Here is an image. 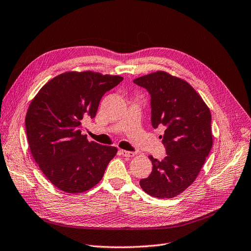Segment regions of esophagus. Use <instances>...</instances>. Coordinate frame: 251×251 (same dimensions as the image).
<instances>
[{
  "label": "esophagus",
  "instance_id": "obj_1",
  "mask_svg": "<svg viewBox=\"0 0 251 251\" xmlns=\"http://www.w3.org/2000/svg\"><path fill=\"white\" fill-rule=\"evenodd\" d=\"M120 154H121L123 157H126V158H132V157L135 156L134 151H124V150L120 151Z\"/></svg>",
  "mask_w": 251,
  "mask_h": 251
}]
</instances>
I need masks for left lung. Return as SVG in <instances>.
<instances>
[{"instance_id": "1", "label": "left lung", "mask_w": 251, "mask_h": 251, "mask_svg": "<svg viewBox=\"0 0 251 251\" xmlns=\"http://www.w3.org/2000/svg\"><path fill=\"white\" fill-rule=\"evenodd\" d=\"M133 82L151 95V121L164 127L161 136L167 156H150L152 170L139 184L152 197L168 199L194 182L212 147L211 114L202 97L184 80L158 71Z\"/></svg>"}]
</instances>
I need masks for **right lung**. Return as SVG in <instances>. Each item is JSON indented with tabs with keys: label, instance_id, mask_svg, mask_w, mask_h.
Returning a JSON list of instances; mask_svg holds the SVG:
<instances>
[{
	"label": "right lung",
	"instance_id": "right-lung-1",
	"mask_svg": "<svg viewBox=\"0 0 251 251\" xmlns=\"http://www.w3.org/2000/svg\"><path fill=\"white\" fill-rule=\"evenodd\" d=\"M123 78L94 72H68L50 80L31 100L25 129L32 157L45 176L65 193H82L99 183L117 148L81 134L103 94Z\"/></svg>",
	"mask_w": 251,
	"mask_h": 251
}]
</instances>
